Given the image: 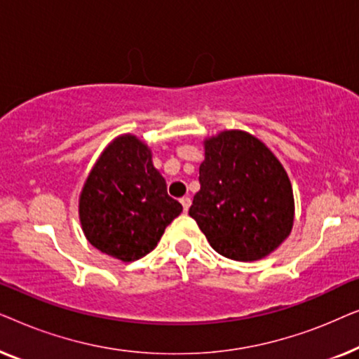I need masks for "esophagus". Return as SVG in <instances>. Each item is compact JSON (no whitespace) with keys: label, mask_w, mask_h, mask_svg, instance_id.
Here are the masks:
<instances>
[{"label":"esophagus","mask_w":359,"mask_h":359,"mask_svg":"<svg viewBox=\"0 0 359 359\" xmlns=\"http://www.w3.org/2000/svg\"><path fill=\"white\" fill-rule=\"evenodd\" d=\"M180 203H181V205H183L184 212H188V209H189V205H191V198H188V196H184V198L180 199Z\"/></svg>","instance_id":"esophagus-1"}]
</instances>
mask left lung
<instances>
[{
	"label": "left lung",
	"mask_w": 359,
	"mask_h": 359,
	"mask_svg": "<svg viewBox=\"0 0 359 359\" xmlns=\"http://www.w3.org/2000/svg\"><path fill=\"white\" fill-rule=\"evenodd\" d=\"M203 144L201 189L189 215L222 257L237 262L268 257L294 225L286 170L258 137L245 130H222Z\"/></svg>",
	"instance_id": "left-lung-1"
}]
</instances>
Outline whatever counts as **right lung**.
Returning a JSON list of instances; mask_svg holds the SVG:
<instances>
[{
  "mask_svg": "<svg viewBox=\"0 0 359 359\" xmlns=\"http://www.w3.org/2000/svg\"><path fill=\"white\" fill-rule=\"evenodd\" d=\"M181 210L166 193L150 147L132 134L116 137L101 151L78 201L88 242L122 263L150 253Z\"/></svg>",
  "mask_w": 359,
  "mask_h": 359,
  "instance_id": "right-lung-1",
  "label": "right lung"
}]
</instances>
